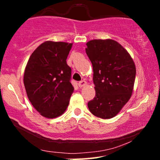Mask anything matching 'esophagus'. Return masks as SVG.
I'll return each mask as SVG.
<instances>
[{
    "label": "esophagus",
    "mask_w": 160,
    "mask_h": 160,
    "mask_svg": "<svg viewBox=\"0 0 160 160\" xmlns=\"http://www.w3.org/2000/svg\"><path fill=\"white\" fill-rule=\"evenodd\" d=\"M86 85V82L85 80H81V81H80L78 82V86L79 87H83V86H85Z\"/></svg>",
    "instance_id": "1"
}]
</instances>
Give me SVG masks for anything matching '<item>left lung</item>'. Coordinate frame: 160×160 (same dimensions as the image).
Returning a JSON list of instances; mask_svg holds the SVG:
<instances>
[{"label":"left lung","instance_id":"1","mask_svg":"<svg viewBox=\"0 0 160 160\" xmlns=\"http://www.w3.org/2000/svg\"><path fill=\"white\" fill-rule=\"evenodd\" d=\"M86 52L93 68L95 96L88 102L95 117H115L132 93L136 68L132 58L113 40H92L86 43Z\"/></svg>","mask_w":160,"mask_h":160}]
</instances>
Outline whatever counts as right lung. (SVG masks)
Returning a JSON list of instances; mask_svg holds the SVG:
<instances>
[{"label":"right lung","mask_w":160,"mask_h":160,"mask_svg":"<svg viewBox=\"0 0 160 160\" xmlns=\"http://www.w3.org/2000/svg\"><path fill=\"white\" fill-rule=\"evenodd\" d=\"M72 43L47 41L29 58L24 85L29 101L43 117L55 118L68 106L74 87L67 57Z\"/></svg>","instance_id":"obj_1"}]
</instances>
